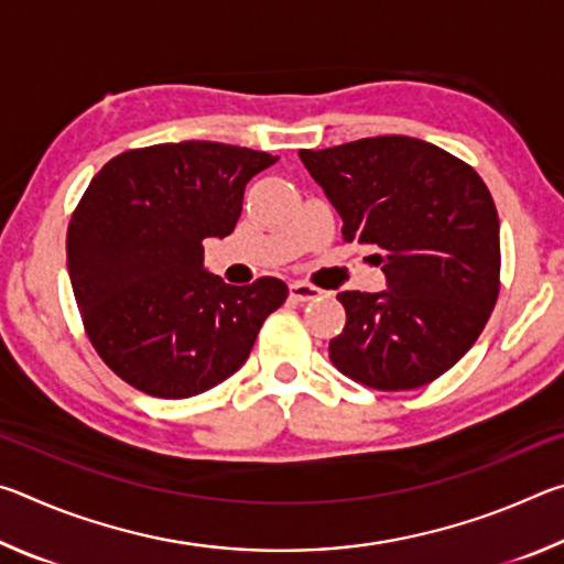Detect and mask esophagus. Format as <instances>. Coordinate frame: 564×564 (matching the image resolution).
<instances>
[{"mask_svg":"<svg viewBox=\"0 0 564 564\" xmlns=\"http://www.w3.org/2000/svg\"><path fill=\"white\" fill-rule=\"evenodd\" d=\"M289 295H291V301H295V303H305V301H316V299H321L323 291L316 289V285H311V283L295 281V283L289 285Z\"/></svg>","mask_w":564,"mask_h":564,"instance_id":"1","label":"esophagus"}]
</instances>
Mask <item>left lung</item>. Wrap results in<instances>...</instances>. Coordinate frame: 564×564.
I'll return each mask as SVG.
<instances>
[{"label": "left lung", "mask_w": 564, "mask_h": 564, "mask_svg": "<svg viewBox=\"0 0 564 564\" xmlns=\"http://www.w3.org/2000/svg\"><path fill=\"white\" fill-rule=\"evenodd\" d=\"M299 156L343 218L376 246L388 291H343L333 366L376 390L433 383L480 336L500 293V221L485 181L441 147L370 137Z\"/></svg>", "instance_id": "obj_1"}]
</instances>
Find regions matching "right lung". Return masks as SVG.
I'll return each instance as SVG.
<instances>
[{
	"label": "right lung",
	"instance_id": "obj_1",
	"mask_svg": "<svg viewBox=\"0 0 564 564\" xmlns=\"http://www.w3.org/2000/svg\"><path fill=\"white\" fill-rule=\"evenodd\" d=\"M279 156L218 141L131 149L104 164L66 231V269L101 360L141 393L191 398L243 366L289 295L271 275L228 285L204 238L241 216L243 188Z\"/></svg>",
	"mask_w": 564,
	"mask_h": 564
}]
</instances>
